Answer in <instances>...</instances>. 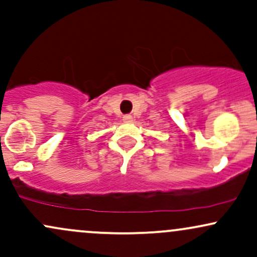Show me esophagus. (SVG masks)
I'll use <instances>...</instances> for the list:
<instances>
[{
    "mask_svg": "<svg viewBox=\"0 0 257 257\" xmlns=\"http://www.w3.org/2000/svg\"><path fill=\"white\" fill-rule=\"evenodd\" d=\"M132 119H133V117L131 116V114H125V116L123 117V120H124V122H132Z\"/></svg>",
    "mask_w": 257,
    "mask_h": 257,
    "instance_id": "obj_1",
    "label": "esophagus"
}]
</instances>
